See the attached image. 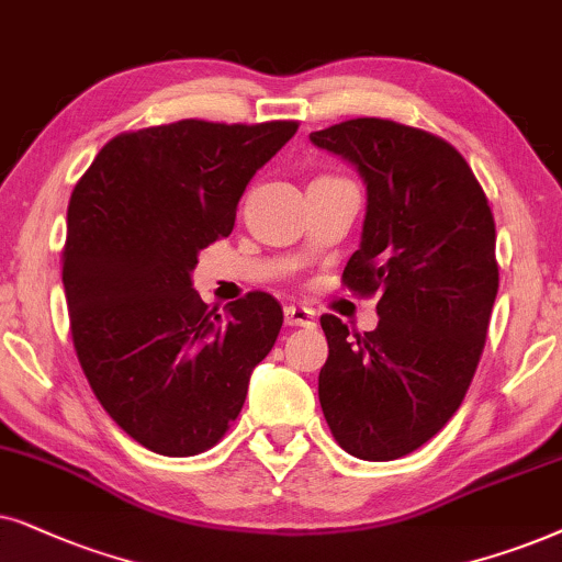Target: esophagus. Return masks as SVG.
<instances>
[{"mask_svg": "<svg viewBox=\"0 0 562 562\" xmlns=\"http://www.w3.org/2000/svg\"><path fill=\"white\" fill-rule=\"evenodd\" d=\"M316 313L305 305H285V324L288 326H313Z\"/></svg>", "mask_w": 562, "mask_h": 562, "instance_id": "esophagus-1", "label": "esophagus"}]
</instances>
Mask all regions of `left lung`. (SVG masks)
Segmentation results:
<instances>
[{
	"label": "left lung",
	"mask_w": 562,
	"mask_h": 562,
	"mask_svg": "<svg viewBox=\"0 0 562 562\" xmlns=\"http://www.w3.org/2000/svg\"><path fill=\"white\" fill-rule=\"evenodd\" d=\"M311 140L368 182L362 244L341 282L378 295L380 316L364 334L321 316L318 401L341 450L395 460L429 442L473 383L498 293L496 223L470 164L429 131L355 117Z\"/></svg>",
	"instance_id": "1"
}]
</instances>
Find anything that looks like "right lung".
Wrapping results in <instances>:
<instances>
[{
	"mask_svg": "<svg viewBox=\"0 0 562 562\" xmlns=\"http://www.w3.org/2000/svg\"><path fill=\"white\" fill-rule=\"evenodd\" d=\"M295 131L187 117L120 133L74 187L61 257L74 349L102 408L146 450L190 458L218 445L274 347L272 295L254 290L218 313L190 272Z\"/></svg>",
	"mask_w": 562,
	"mask_h": 562,
	"instance_id": "1",
	"label": "right lung"
}]
</instances>
